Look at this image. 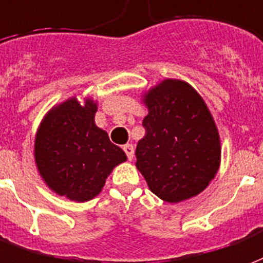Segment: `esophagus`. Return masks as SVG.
<instances>
[{
	"mask_svg": "<svg viewBox=\"0 0 263 263\" xmlns=\"http://www.w3.org/2000/svg\"><path fill=\"white\" fill-rule=\"evenodd\" d=\"M123 150H124V153H126V155H127V158H129V160H133V157H134L133 144H124Z\"/></svg>",
	"mask_w": 263,
	"mask_h": 263,
	"instance_id": "1",
	"label": "esophagus"
}]
</instances>
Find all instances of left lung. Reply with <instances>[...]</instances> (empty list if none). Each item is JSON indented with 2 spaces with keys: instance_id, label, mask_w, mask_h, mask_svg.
Listing matches in <instances>:
<instances>
[{
  "instance_id": "obj_1",
  "label": "left lung",
  "mask_w": 263,
  "mask_h": 263,
  "mask_svg": "<svg viewBox=\"0 0 263 263\" xmlns=\"http://www.w3.org/2000/svg\"><path fill=\"white\" fill-rule=\"evenodd\" d=\"M143 102L145 136L136 148V166L154 195L178 203L204 191L216 176L221 147L202 97L187 82L164 80Z\"/></svg>"
}]
</instances>
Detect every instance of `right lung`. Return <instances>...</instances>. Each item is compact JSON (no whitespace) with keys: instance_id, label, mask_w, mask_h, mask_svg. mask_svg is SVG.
Masks as SVG:
<instances>
[{"instance_id":"add662e5","label":"right lung","mask_w":263,"mask_h":263,"mask_svg":"<svg viewBox=\"0 0 263 263\" xmlns=\"http://www.w3.org/2000/svg\"><path fill=\"white\" fill-rule=\"evenodd\" d=\"M97 102L70 98L47 112L34 139V161L53 192L76 202L99 195L112 170L127 157L95 124Z\"/></svg>"}]
</instances>
